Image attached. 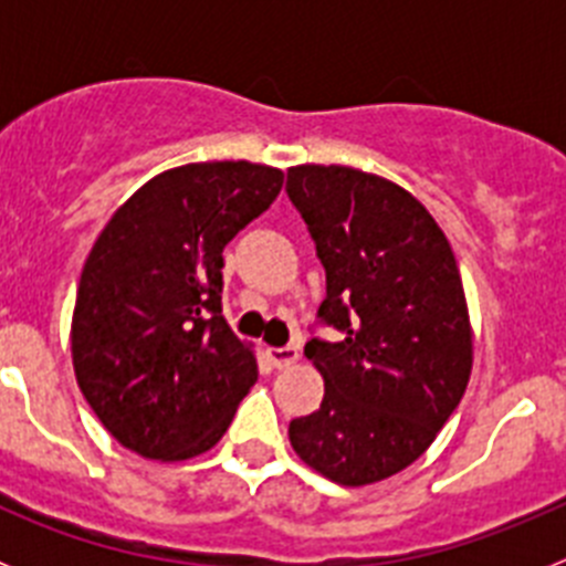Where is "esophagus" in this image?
Returning <instances> with one entry per match:
<instances>
[{"label": "esophagus", "instance_id": "34e87169", "mask_svg": "<svg viewBox=\"0 0 566 566\" xmlns=\"http://www.w3.org/2000/svg\"><path fill=\"white\" fill-rule=\"evenodd\" d=\"M297 348L294 345H280V348H269V359H272L274 368H289V365L297 363Z\"/></svg>", "mask_w": 566, "mask_h": 566}]
</instances>
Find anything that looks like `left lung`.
Returning a JSON list of instances; mask_svg holds the SVG:
<instances>
[{
	"label": "left lung",
	"mask_w": 566,
	"mask_h": 566,
	"mask_svg": "<svg viewBox=\"0 0 566 566\" xmlns=\"http://www.w3.org/2000/svg\"><path fill=\"white\" fill-rule=\"evenodd\" d=\"M292 207L326 269V300L306 357L323 402L292 419L308 468L337 484H371L419 459L470 377V323L451 243L397 184L352 167H292Z\"/></svg>",
	"instance_id": "1"
}]
</instances>
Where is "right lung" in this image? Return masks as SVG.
I'll use <instances>...</instances> for the list:
<instances>
[{
  "label": "right lung",
  "instance_id": "add662e5",
  "mask_svg": "<svg viewBox=\"0 0 566 566\" xmlns=\"http://www.w3.org/2000/svg\"><path fill=\"white\" fill-rule=\"evenodd\" d=\"M283 172L249 161L155 175L84 263L73 368L102 424L147 459H189L227 433L258 363L221 317L223 249L266 212Z\"/></svg>",
  "mask_w": 566,
  "mask_h": 566
}]
</instances>
